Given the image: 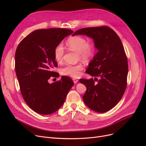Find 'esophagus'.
Listing matches in <instances>:
<instances>
[{"label": "esophagus", "mask_w": 146, "mask_h": 146, "mask_svg": "<svg viewBox=\"0 0 146 146\" xmlns=\"http://www.w3.org/2000/svg\"><path fill=\"white\" fill-rule=\"evenodd\" d=\"M73 82H74V83H78V79H73Z\"/></svg>", "instance_id": "1"}]
</instances>
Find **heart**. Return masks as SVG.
Instances as JSON below:
<instances>
[{
  "mask_svg": "<svg viewBox=\"0 0 146 146\" xmlns=\"http://www.w3.org/2000/svg\"><path fill=\"white\" fill-rule=\"evenodd\" d=\"M68 48L78 53L79 58L85 62H88L92 58L95 53V47L93 43L88 42L86 38L83 36L76 35L71 36L67 41ZM64 54V50L62 44H58L54 50L55 60L60 62L62 61ZM83 69V65L79 63L75 65L68 64L61 70L63 75L68 76L72 78H78Z\"/></svg>",
  "mask_w": 146,
  "mask_h": 146,
  "instance_id": "1",
  "label": "heart"
}]
</instances>
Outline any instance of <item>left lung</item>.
<instances>
[{
  "instance_id": "1",
  "label": "left lung",
  "mask_w": 146,
  "mask_h": 146,
  "mask_svg": "<svg viewBox=\"0 0 146 146\" xmlns=\"http://www.w3.org/2000/svg\"><path fill=\"white\" fill-rule=\"evenodd\" d=\"M76 35L92 38L98 50L86 70L95 79L79 80L86 87L83 102L94 111H108L119 102L127 87L128 67L123 45L116 33L106 26L84 28L72 35Z\"/></svg>"
}]
</instances>
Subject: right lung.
<instances>
[{
  "mask_svg": "<svg viewBox=\"0 0 146 146\" xmlns=\"http://www.w3.org/2000/svg\"><path fill=\"white\" fill-rule=\"evenodd\" d=\"M73 31L63 28L35 30L23 39L15 52V72L22 96L27 104L35 112L49 115L64 104L73 82L63 76L57 82L49 83L57 63L54 50Z\"/></svg>",
  "mask_w": 146,
  "mask_h": 146,
  "instance_id": "right-lung-1",
  "label": "right lung"
}]
</instances>
